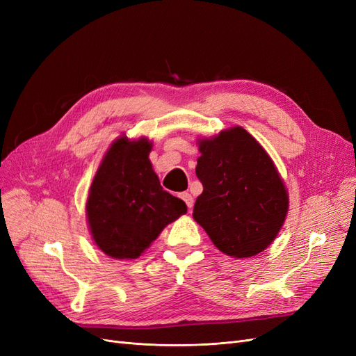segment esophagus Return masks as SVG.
I'll return each instance as SVG.
<instances>
[{"mask_svg":"<svg viewBox=\"0 0 356 356\" xmlns=\"http://www.w3.org/2000/svg\"><path fill=\"white\" fill-rule=\"evenodd\" d=\"M181 199L186 202V204L188 207V209L191 211V208H193V204H195V199H193V196L190 195V193H181Z\"/></svg>","mask_w":356,"mask_h":356,"instance_id":"1","label":"esophagus"}]
</instances>
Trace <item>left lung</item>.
I'll return each instance as SVG.
<instances>
[{
	"mask_svg": "<svg viewBox=\"0 0 356 356\" xmlns=\"http://www.w3.org/2000/svg\"><path fill=\"white\" fill-rule=\"evenodd\" d=\"M196 175L203 186L193 218L213 245L236 258L270 245L288 212V195L272 159L242 127L199 143Z\"/></svg>",
	"mask_w": 356,
	"mask_h": 356,
	"instance_id": "8db88e82",
	"label": "left lung"
}]
</instances>
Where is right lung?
<instances>
[{
  "instance_id": "right-lung-1",
  "label": "right lung",
  "mask_w": 356,
  "mask_h": 356,
  "mask_svg": "<svg viewBox=\"0 0 356 356\" xmlns=\"http://www.w3.org/2000/svg\"><path fill=\"white\" fill-rule=\"evenodd\" d=\"M148 139L122 136L105 154L88 199L95 243L113 258H136L187 204L161 188L148 160Z\"/></svg>"
}]
</instances>
